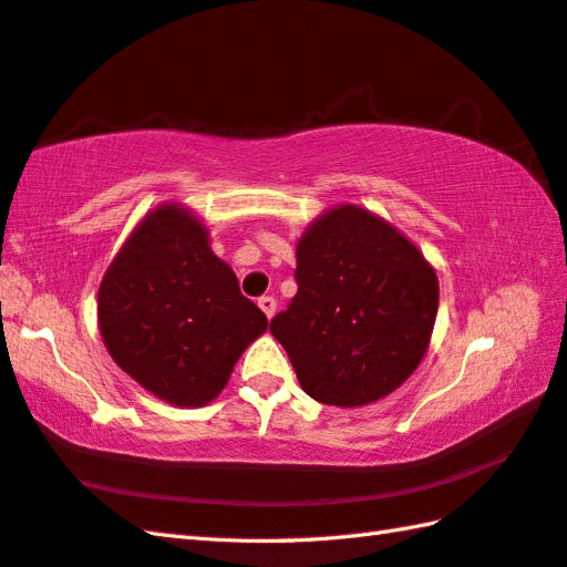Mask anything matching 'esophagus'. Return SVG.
Here are the masks:
<instances>
[{"mask_svg": "<svg viewBox=\"0 0 567 567\" xmlns=\"http://www.w3.org/2000/svg\"><path fill=\"white\" fill-rule=\"evenodd\" d=\"M258 307L265 311V317L268 319H272V315H275V309H277V302H275V297H270V295H265V297H260L258 299Z\"/></svg>", "mask_w": 567, "mask_h": 567, "instance_id": "1", "label": "esophagus"}]
</instances>
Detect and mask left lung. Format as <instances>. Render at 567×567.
Listing matches in <instances>:
<instances>
[{"instance_id": "left-lung-1", "label": "left lung", "mask_w": 567, "mask_h": 567, "mask_svg": "<svg viewBox=\"0 0 567 567\" xmlns=\"http://www.w3.org/2000/svg\"><path fill=\"white\" fill-rule=\"evenodd\" d=\"M297 295L270 321L302 390L363 406L424 358L439 280L412 240L353 204L323 214L297 246Z\"/></svg>"}]
</instances>
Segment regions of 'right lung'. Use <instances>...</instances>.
Wrapping results in <instances>:
<instances>
[{"label":"right lung","mask_w":567,"mask_h":567,"mask_svg":"<svg viewBox=\"0 0 567 567\" xmlns=\"http://www.w3.org/2000/svg\"><path fill=\"white\" fill-rule=\"evenodd\" d=\"M100 331L116 365L175 406L212 402L268 329L189 212H151L100 285Z\"/></svg>","instance_id":"obj_1"}]
</instances>
